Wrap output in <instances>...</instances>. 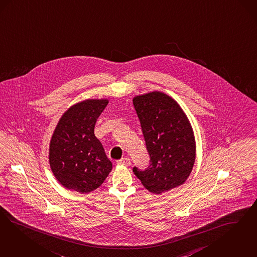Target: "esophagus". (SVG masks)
Returning a JSON list of instances; mask_svg holds the SVG:
<instances>
[{"mask_svg":"<svg viewBox=\"0 0 257 257\" xmlns=\"http://www.w3.org/2000/svg\"><path fill=\"white\" fill-rule=\"evenodd\" d=\"M117 164H118V165H121V166L128 167V166H131V165H132V162H131V159H130V158L124 157V158H122L121 160H119V161L117 162Z\"/></svg>","mask_w":257,"mask_h":257,"instance_id":"esophagus-1","label":"esophagus"}]
</instances>
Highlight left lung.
I'll use <instances>...</instances> for the list:
<instances>
[{
    "mask_svg": "<svg viewBox=\"0 0 257 257\" xmlns=\"http://www.w3.org/2000/svg\"><path fill=\"white\" fill-rule=\"evenodd\" d=\"M133 105L151 158L146 170L134 167V174L156 194L181 186L190 176L196 154L187 115L174 99L160 91L135 96Z\"/></svg>",
    "mask_w": 257,
    "mask_h": 257,
    "instance_id": "1",
    "label": "left lung"
}]
</instances>
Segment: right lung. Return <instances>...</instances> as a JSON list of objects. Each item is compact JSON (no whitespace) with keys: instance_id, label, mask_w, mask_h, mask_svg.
Wrapping results in <instances>:
<instances>
[{"instance_id":"add662e5","label":"right lung","mask_w":257,"mask_h":257,"mask_svg":"<svg viewBox=\"0 0 257 257\" xmlns=\"http://www.w3.org/2000/svg\"><path fill=\"white\" fill-rule=\"evenodd\" d=\"M106 99H87L70 106L61 117L49 144V164L67 190L88 193L99 188L112 169L94 135Z\"/></svg>"}]
</instances>
